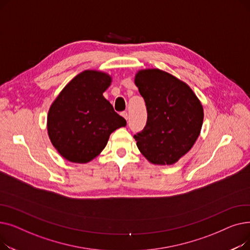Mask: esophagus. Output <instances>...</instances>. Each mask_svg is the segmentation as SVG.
I'll return each mask as SVG.
<instances>
[{
  "instance_id": "1",
  "label": "esophagus",
  "mask_w": 250,
  "mask_h": 250,
  "mask_svg": "<svg viewBox=\"0 0 250 250\" xmlns=\"http://www.w3.org/2000/svg\"><path fill=\"white\" fill-rule=\"evenodd\" d=\"M121 115H122V116H124V117L125 118V120H127V118H128V114H127V112H126V111H123V112L121 113Z\"/></svg>"
}]
</instances>
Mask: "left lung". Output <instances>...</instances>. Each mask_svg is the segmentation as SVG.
I'll return each instance as SVG.
<instances>
[{"mask_svg": "<svg viewBox=\"0 0 250 250\" xmlns=\"http://www.w3.org/2000/svg\"><path fill=\"white\" fill-rule=\"evenodd\" d=\"M147 107V123L134 138L153 164L171 165L200 136L204 109L188 85L158 69L140 71L135 78Z\"/></svg>", "mask_w": 250, "mask_h": 250, "instance_id": "1", "label": "left lung"}]
</instances>
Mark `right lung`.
I'll list each match as a JSON object with an SVG mask.
<instances>
[{
    "label": "right lung",
    "mask_w": 250,
    "mask_h": 250,
    "mask_svg": "<svg viewBox=\"0 0 250 250\" xmlns=\"http://www.w3.org/2000/svg\"><path fill=\"white\" fill-rule=\"evenodd\" d=\"M111 83L107 74L84 71L65 86L51 104L47 132L52 145L71 162L87 163L105 148L112 132L125 126L104 98Z\"/></svg>",
    "instance_id": "add662e5"
}]
</instances>
